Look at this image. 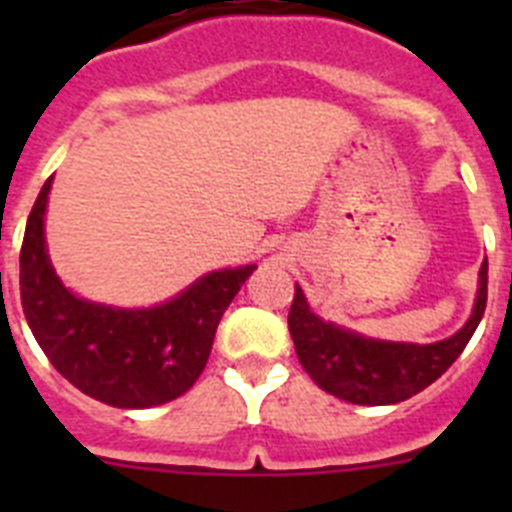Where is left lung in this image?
Returning a JSON list of instances; mask_svg holds the SVG:
<instances>
[{
  "mask_svg": "<svg viewBox=\"0 0 512 512\" xmlns=\"http://www.w3.org/2000/svg\"><path fill=\"white\" fill-rule=\"evenodd\" d=\"M487 305V259L479 269L474 310L464 328L436 343H395L366 338L325 323L307 305L300 284L289 307V333L302 369L320 390L354 405H395L436 382L474 336Z\"/></svg>",
  "mask_w": 512,
  "mask_h": 512,
  "instance_id": "8db88e82",
  "label": "left lung"
}]
</instances>
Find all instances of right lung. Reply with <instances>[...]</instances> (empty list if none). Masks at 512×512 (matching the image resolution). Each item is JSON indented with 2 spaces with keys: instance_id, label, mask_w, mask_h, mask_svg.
Instances as JSON below:
<instances>
[{
  "instance_id": "right-lung-1",
  "label": "right lung",
  "mask_w": 512,
  "mask_h": 512,
  "mask_svg": "<svg viewBox=\"0 0 512 512\" xmlns=\"http://www.w3.org/2000/svg\"><path fill=\"white\" fill-rule=\"evenodd\" d=\"M53 176L27 217L20 297L35 341L61 377L112 408H156L197 382L215 330L256 264L210 271L156 307H112L63 287L45 248V207Z\"/></svg>"
}]
</instances>
